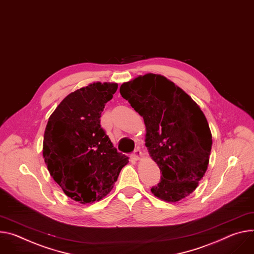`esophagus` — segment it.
<instances>
[{"label":"esophagus","mask_w":254,"mask_h":254,"mask_svg":"<svg viewBox=\"0 0 254 254\" xmlns=\"http://www.w3.org/2000/svg\"><path fill=\"white\" fill-rule=\"evenodd\" d=\"M131 157L134 159V160H140L141 158H142V152H141V150L137 148V149H135L134 151H133V153L131 154Z\"/></svg>","instance_id":"34e87169"}]
</instances>
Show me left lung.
<instances>
[{
  "label": "left lung",
  "instance_id": "obj_1",
  "mask_svg": "<svg viewBox=\"0 0 254 254\" xmlns=\"http://www.w3.org/2000/svg\"><path fill=\"white\" fill-rule=\"evenodd\" d=\"M120 92L143 117L146 147L162 173L152 193L168 202L190 195L207 169L213 143L199 106L161 75L136 77Z\"/></svg>",
  "mask_w": 254,
  "mask_h": 254
}]
</instances>
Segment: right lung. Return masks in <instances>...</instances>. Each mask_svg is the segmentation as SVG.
Instances as JSON below:
<instances>
[{
	"label": "right lung",
	"mask_w": 254,
	"mask_h": 254,
	"mask_svg": "<svg viewBox=\"0 0 254 254\" xmlns=\"http://www.w3.org/2000/svg\"><path fill=\"white\" fill-rule=\"evenodd\" d=\"M117 83H92L68 94L50 117L43 158L65 195L81 203L107 195L128 157L118 152L101 127V112Z\"/></svg>",
	"instance_id": "1"
}]
</instances>
